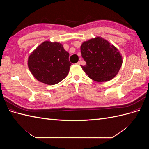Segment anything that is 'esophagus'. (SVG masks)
I'll use <instances>...</instances> for the list:
<instances>
[{"label":"esophagus","instance_id":"obj_1","mask_svg":"<svg viewBox=\"0 0 149 149\" xmlns=\"http://www.w3.org/2000/svg\"><path fill=\"white\" fill-rule=\"evenodd\" d=\"M81 59H79V61L77 63V65H80L81 64Z\"/></svg>","mask_w":149,"mask_h":149}]
</instances>
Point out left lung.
Segmentation results:
<instances>
[{"label":"left lung","instance_id":"8db88e82","mask_svg":"<svg viewBox=\"0 0 149 149\" xmlns=\"http://www.w3.org/2000/svg\"><path fill=\"white\" fill-rule=\"evenodd\" d=\"M81 53L86 65L81 66L88 77L96 82H106L118 74L123 65L119 49L101 37L84 42Z\"/></svg>","mask_w":149,"mask_h":149}]
</instances>
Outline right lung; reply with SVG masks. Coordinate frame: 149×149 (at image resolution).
Returning <instances> with one entry per match:
<instances>
[{"label": "right lung", "mask_w": 149, "mask_h": 149, "mask_svg": "<svg viewBox=\"0 0 149 149\" xmlns=\"http://www.w3.org/2000/svg\"><path fill=\"white\" fill-rule=\"evenodd\" d=\"M70 54L59 42L45 41L31 53L28 67L40 82L48 85L60 83L68 74Z\"/></svg>", "instance_id": "add662e5"}]
</instances>
